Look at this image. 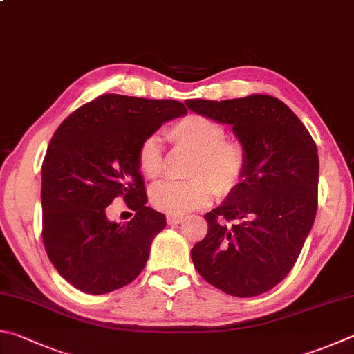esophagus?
Masks as SVG:
<instances>
[{
    "mask_svg": "<svg viewBox=\"0 0 354 354\" xmlns=\"http://www.w3.org/2000/svg\"><path fill=\"white\" fill-rule=\"evenodd\" d=\"M184 221V216H179V215H167V223L170 224V226H175V224H179Z\"/></svg>",
    "mask_w": 354,
    "mask_h": 354,
    "instance_id": "esophagus-1",
    "label": "esophagus"
}]
</instances>
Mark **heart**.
<instances>
[{
  "mask_svg": "<svg viewBox=\"0 0 354 354\" xmlns=\"http://www.w3.org/2000/svg\"><path fill=\"white\" fill-rule=\"evenodd\" d=\"M171 144L195 151L190 176L185 183H164L151 190L155 209L169 215H185L207 204L215 190L227 195L236 189L248 169V150L239 139L226 138L220 122L203 114H187L167 130ZM162 149L156 136L145 138L138 150V169L147 179L160 176Z\"/></svg>",
  "mask_w": 354,
  "mask_h": 354,
  "instance_id": "heart-1",
  "label": "heart"
}]
</instances>
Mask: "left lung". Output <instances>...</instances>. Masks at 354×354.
<instances>
[{"label":"left lung","mask_w":354,"mask_h":354,"mask_svg":"<svg viewBox=\"0 0 354 354\" xmlns=\"http://www.w3.org/2000/svg\"><path fill=\"white\" fill-rule=\"evenodd\" d=\"M232 125L248 150L243 181L204 218L207 235L192 249L199 275L235 297L272 289L294 268L317 212V145L305 125L272 95L185 102Z\"/></svg>","instance_id":"obj_1"}]
</instances>
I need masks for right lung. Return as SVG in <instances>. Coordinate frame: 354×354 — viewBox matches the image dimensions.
Returning <instances> with one entry per match:
<instances>
[{
  "label": "right lung",
  "instance_id": "1",
  "mask_svg": "<svg viewBox=\"0 0 354 354\" xmlns=\"http://www.w3.org/2000/svg\"><path fill=\"white\" fill-rule=\"evenodd\" d=\"M181 102L102 94L57 128L41 165L43 244L68 283L86 294L115 291L138 277L164 214L147 207L138 150ZM114 198L133 210L127 223L107 220Z\"/></svg>",
  "mask_w": 354,
  "mask_h": 354
}]
</instances>
